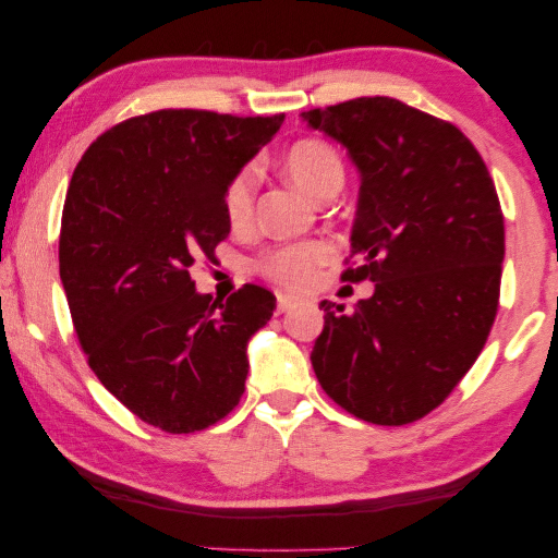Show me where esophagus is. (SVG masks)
Here are the masks:
<instances>
[{"label":"esophagus","mask_w":558,"mask_h":558,"mask_svg":"<svg viewBox=\"0 0 558 558\" xmlns=\"http://www.w3.org/2000/svg\"><path fill=\"white\" fill-rule=\"evenodd\" d=\"M296 304H299L296 296L279 294V299H277V312H279V314H287V312H291V308H294Z\"/></svg>","instance_id":"1"}]
</instances>
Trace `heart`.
Masks as SVG:
<instances>
[{
    "label": "heart",
    "mask_w": 558,
    "mask_h": 558,
    "mask_svg": "<svg viewBox=\"0 0 558 558\" xmlns=\"http://www.w3.org/2000/svg\"><path fill=\"white\" fill-rule=\"evenodd\" d=\"M287 172L296 185L312 197L339 190L343 185V160L331 145L316 138H306L291 145L284 158ZM254 193H257V168L244 166L236 170L225 187V215L234 227L244 225L252 217ZM328 257L324 242H301L284 244L269 250L257 262V269L264 277L277 281L281 287H306L314 279L316 267Z\"/></svg>",
    "instance_id": "heart-1"
}]
</instances>
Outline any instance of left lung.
<instances>
[{"instance_id":"obj_1","label":"left lung","mask_w":558,"mask_h":558,"mask_svg":"<svg viewBox=\"0 0 558 558\" xmlns=\"http://www.w3.org/2000/svg\"><path fill=\"white\" fill-rule=\"evenodd\" d=\"M301 118L361 172L343 281H376L345 314L322 301L312 351L333 403L373 425L425 417L472 368L499 306L505 217L489 170L460 128L388 96Z\"/></svg>"}]
</instances>
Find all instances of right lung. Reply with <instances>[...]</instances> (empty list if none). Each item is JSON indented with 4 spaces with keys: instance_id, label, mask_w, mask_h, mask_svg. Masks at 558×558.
<instances>
[{
    "instance_id": "1",
    "label": "right lung",
    "mask_w": 558,
    "mask_h": 558,
    "mask_svg": "<svg viewBox=\"0 0 558 558\" xmlns=\"http://www.w3.org/2000/svg\"><path fill=\"white\" fill-rule=\"evenodd\" d=\"M284 123L166 108L90 143L61 215L59 274L90 371L143 423L180 435L230 415L246 341L277 299L197 294L190 269L230 234L225 187Z\"/></svg>"
}]
</instances>
